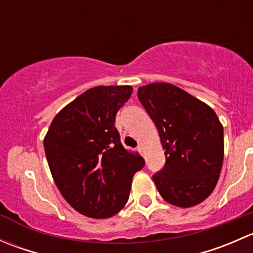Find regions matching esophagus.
Returning <instances> with one entry per match:
<instances>
[{"instance_id": "obj_1", "label": "esophagus", "mask_w": 253, "mask_h": 253, "mask_svg": "<svg viewBox=\"0 0 253 253\" xmlns=\"http://www.w3.org/2000/svg\"><path fill=\"white\" fill-rule=\"evenodd\" d=\"M137 150H138L139 153H143V147H142V145H138V147H137Z\"/></svg>"}]
</instances>
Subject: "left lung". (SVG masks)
<instances>
[{
  "instance_id": "8db88e82",
  "label": "left lung",
  "mask_w": 253,
  "mask_h": 253,
  "mask_svg": "<svg viewBox=\"0 0 253 253\" xmlns=\"http://www.w3.org/2000/svg\"><path fill=\"white\" fill-rule=\"evenodd\" d=\"M159 132L164 168L153 175L160 196L182 208L203 202L215 187L224 159V129L211 108L169 83L138 89Z\"/></svg>"
}]
</instances>
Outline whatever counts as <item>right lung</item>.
Segmentation results:
<instances>
[{"mask_svg":"<svg viewBox=\"0 0 253 253\" xmlns=\"http://www.w3.org/2000/svg\"><path fill=\"white\" fill-rule=\"evenodd\" d=\"M131 85L88 89L52 120L44 139L48 168L71 207L94 219L110 218L127 203L132 177L145 162L125 149L115 127Z\"/></svg>","mask_w":253,"mask_h":253,"instance_id":"add662e5","label":"right lung"}]
</instances>
